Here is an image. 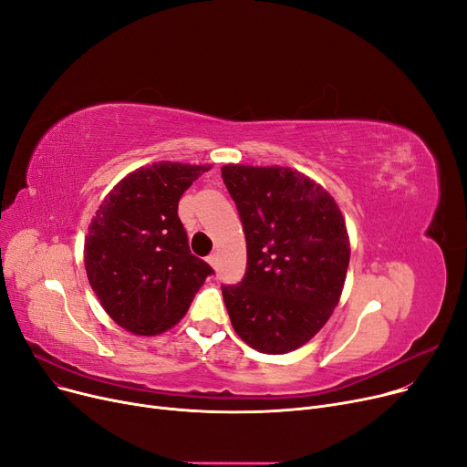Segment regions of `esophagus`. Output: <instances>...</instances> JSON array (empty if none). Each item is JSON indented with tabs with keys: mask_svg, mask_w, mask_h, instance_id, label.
Wrapping results in <instances>:
<instances>
[{
	"mask_svg": "<svg viewBox=\"0 0 467 467\" xmlns=\"http://www.w3.org/2000/svg\"><path fill=\"white\" fill-rule=\"evenodd\" d=\"M206 261H208V265H210L212 268H215V266H217V254H215V252L210 254V255L206 257Z\"/></svg>",
	"mask_w": 467,
	"mask_h": 467,
	"instance_id": "esophagus-1",
	"label": "esophagus"
}]
</instances>
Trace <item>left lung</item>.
Wrapping results in <instances>:
<instances>
[{
  "mask_svg": "<svg viewBox=\"0 0 467 467\" xmlns=\"http://www.w3.org/2000/svg\"><path fill=\"white\" fill-rule=\"evenodd\" d=\"M246 234L248 271L223 285L236 335L263 354L297 350L331 317L345 289L350 238L338 204L289 166H221Z\"/></svg>",
  "mask_w": 467,
  "mask_h": 467,
  "instance_id": "left-lung-1",
  "label": "left lung"
}]
</instances>
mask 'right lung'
I'll use <instances>...</instances> for the list:
<instances>
[{"instance_id": "obj_1", "label": "right lung", "mask_w": 467, "mask_h": 467, "mask_svg": "<svg viewBox=\"0 0 467 467\" xmlns=\"http://www.w3.org/2000/svg\"><path fill=\"white\" fill-rule=\"evenodd\" d=\"M210 164L159 161L122 178L92 215L85 268L111 320L132 335L174 327L212 268L189 250L178 202Z\"/></svg>"}]
</instances>
